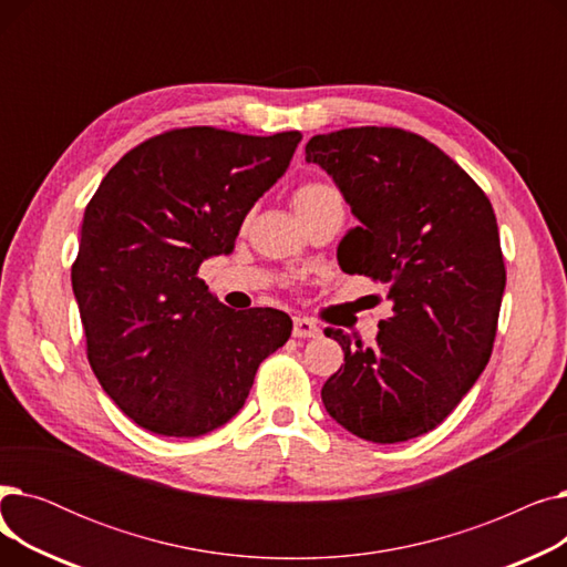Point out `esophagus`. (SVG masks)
I'll return each instance as SVG.
<instances>
[{"label":"esophagus","mask_w":567,"mask_h":567,"mask_svg":"<svg viewBox=\"0 0 567 567\" xmlns=\"http://www.w3.org/2000/svg\"><path fill=\"white\" fill-rule=\"evenodd\" d=\"M293 338H317L321 333L319 326L312 319L306 317H296L293 319Z\"/></svg>","instance_id":"1"}]
</instances>
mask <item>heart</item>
Returning <instances> with one entry per match:
<instances>
[{
  "instance_id": "b5f03b06",
  "label": "heart",
  "mask_w": 567,
  "mask_h": 567,
  "mask_svg": "<svg viewBox=\"0 0 567 567\" xmlns=\"http://www.w3.org/2000/svg\"><path fill=\"white\" fill-rule=\"evenodd\" d=\"M291 202H293V208H296V214H299V216L315 214L323 206H336V204L342 206L340 193L333 186L323 184V182H308V184L299 186L293 190Z\"/></svg>"
}]
</instances>
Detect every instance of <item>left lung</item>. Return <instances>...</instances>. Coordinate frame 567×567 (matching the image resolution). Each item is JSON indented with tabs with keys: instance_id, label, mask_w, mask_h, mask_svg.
<instances>
[{
	"instance_id": "left-lung-1",
	"label": "left lung",
	"mask_w": 567,
	"mask_h": 567,
	"mask_svg": "<svg viewBox=\"0 0 567 567\" xmlns=\"http://www.w3.org/2000/svg\"><path fill=\"white\" fill-rule=\"evenodd\" d=\"M306 161L333 176L361 220L338 248L342 271L385 285L393 303L374 344L326 329L344 365L323 383L321 402L365 441L421 436L489 363L505 289L494 208L451 156L402 128L315 135Z\"/></svg>"
}]
</instances>
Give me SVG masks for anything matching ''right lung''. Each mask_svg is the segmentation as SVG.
Returning a JSON list of instances; mask_svg holds the SVG:
<instances>
[{
	"instance_id": "1",
	"label": "right lung",
	"mask_w": 567,
	"mask_h": 567,
	"mask_svg": "<svg viewBox=\"0 0 567 567\" xmlns=\"http://www.w3.org/2000/svg\"><path fill=\"white\" fill-rule=\"evenodd\" d=\"M299 142V131L174 128L131 148L89 199L71 268L86 359L140 427L182 439L214 432L246 404L259 363L289 340L285 312H234L197 271L231 252Z\"/></svg>"
}]
</instances>
